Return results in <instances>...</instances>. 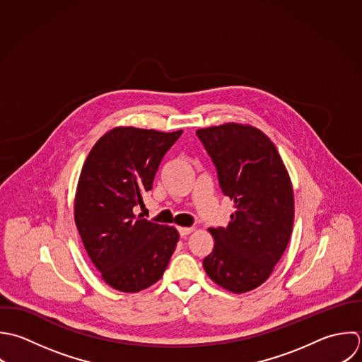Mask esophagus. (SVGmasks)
I'll list each match as a JSON object with an SVG mask.
<instances>
[{
  "label": "esophagus",
  "instance_id": "34e87169",
  "mask_svg": "<svg viewBox=\"0 0 362 362\" xmlns=\"http://www.w3.org/2000/svg\"><path fill=\"white\" fill-rule=\"evenodd\" d=\"M193 227H179V234H180V237H186V235H189L190 233H193Z\"/></svg>",
  "mask_w": 362,
  "mask_h": 362
}]
</instances>
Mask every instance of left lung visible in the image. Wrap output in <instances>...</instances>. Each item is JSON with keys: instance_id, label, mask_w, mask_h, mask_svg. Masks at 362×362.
Returning <instances> with one entry per match:
<instances>
[{"instance_id": "obj_1", "label": "left lung", "mask_w": 362, "mask_h": 362, "mask_svg": "<svg viewBox=\"0 0 362 362\" xmlns=\"http://www.w3.org/2000/svg\"><path fill=\"white\" fill-rule=\"evenodd\" d=\"M196 134L235 209L226 228H210L214 248L203 267L221 288L244 293L269 278L288 247L295 213L292 183L275 145L259 129L231 122Z\"/></svg>"}]
</instances>
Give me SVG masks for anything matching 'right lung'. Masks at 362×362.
<instances>
[{
	"instance_id": "right-lung-1",
	"label": "right lung",
	"mask_w": 362,
	"mask_h": 362,
	"mask_svg": "<svg viewBox=\"0 0 362 362\" xmlns=\"http://www.w3.org/2000/svg\"><path fill=\"white\" fill-rule=\"evenodd\" d=\"M182 132L114 128L95 142L83 165L74 221L91 262L119 292H139L158 282L179 241L175 227L134 210L144 204L142 196Z\"/></svg>"
}]
</instances>
